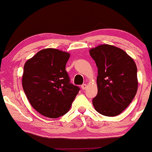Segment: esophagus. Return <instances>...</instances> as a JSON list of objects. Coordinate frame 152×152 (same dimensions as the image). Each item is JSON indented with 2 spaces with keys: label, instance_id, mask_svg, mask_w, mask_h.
<instances>
[{
  "label": "esophagus",
  "instance_id": "obj_1",
  "mask_svg": "<svg viewBox=\"0 0 152 152\" xmlns=\"http://www.w3.org/2000/svg\"><path fill=\"white\" fill-rule=\"evenodd\" d=\"M86 88H87V85L86 83H84V84H83L82 86H81V88H82L83 90H85V89H86Z\"/></svg>",
  "mask_w": 152,
  "mask_h": 152
}]
</instances>
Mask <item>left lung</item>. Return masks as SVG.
Returning a JSON list of instances; mask_svg holds the SVG:
<instances>
[{"instance_id": "1", "label": "left lung", "mask_w": 152, "mask_h": 152, "mask_svg": "<svg viewBox=\"0 0 152 152\" xmlns=\"http://www.w3.org/2000/svg\"><path fill=\"white\" fill-rule=\"evenodd\" d=\"M89 54L98 69L93 106L104 116H117L129 106L137 91L135 62L125 51L112 45H99Z\"/></svg>"}]
</instances>
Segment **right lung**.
<instances>
[{"mask_svg":"<svg viewBox=\"0 0 152 152\" xmlns=\"http://www.w3.org/2000/svg\"><path fill=\"white\" fill-rule=\"evenodd\" d=\"M69 52L48 48L24 64L22 85L27 99L40 115L57 118L69 112L80 88L70 83L66 65Z\"/></svg>","mask_w":152,"mask_h":152,"instance_id":"right-lung-1","label":"right lung"}]
</instances>
